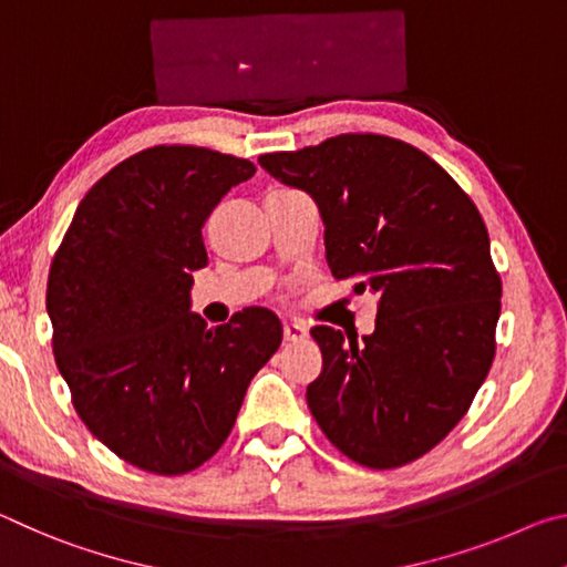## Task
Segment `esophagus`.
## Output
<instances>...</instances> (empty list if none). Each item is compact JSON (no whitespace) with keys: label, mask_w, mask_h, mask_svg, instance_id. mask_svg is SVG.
Listing matches in <instances>:
<instances>
[{"label":"esophagus","mask_w":567,"mask_h":567,"mask_svg":"<svg viewBox=\"0 0 567 567\" xmlns=\"http://www.w3.org/2000/svg\"><path fill=\"white\" fill-rule=\"evenodd\" d=\"M282 334L287 342H297V340H305L307 338V328L300 322H285L282 324Z\"/></svg>","instance_id":"1"}]
</instances>
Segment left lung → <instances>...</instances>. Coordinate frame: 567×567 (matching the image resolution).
<instances>
[{"label":"left lung","instance_id":"8db88e82","mask_svg":"<svg viewBox=\"0 0 567 567\" xmlns=\"http://www.w3.org/2000/svg\"><path fill=\"white\" fill-rule=\"evenodd\" d=\"M260 165L315 199L332 275L378 297L362 342L310 330L322 372L307 408L354 463H412L457 425L495 358L503 285L483 217L435 159L382 134H338Z\"/></svg>","mask_w":567,"mask_h":567}]
</instances>
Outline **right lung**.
<instances>
[{"mask_svg": "<svg viewBox=\"0 0 567 567\" xmlns=\"http://www.w3.org/2000/svg\"><path fill=\"white\" fill-rule=\"evenodd\" d=\"M252 175L249 159L207 147L142 150L84 195L54 252L47 312L76 415L147 473L185 475L213 457L282 342L265 307L219 328L189 310L205 219Z\"/></svg>", "mask_w": 567, "mask_h": 567, "instance_id": "add662e5", "label": "right lung"}]
</instances>
